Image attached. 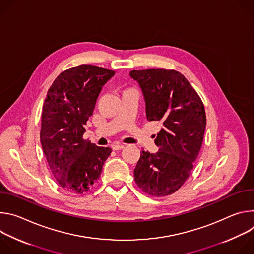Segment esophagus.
Instances as JSON below:
<instances>
[{
  "label": "esophagus",
  "instance_id": "1",
  "mask_svg": "<svg viewBox=\"0 0 254 254\" xmlns=\"http://www.w3.org/2000/svg\"><path fill=\"white\" fill-rule=\"evenodd\" d=\"M124 148H125V146H124V144H121V143H115L112 146V149L114 151H120V150H123Z\"/></svg>",
  "mask_w": 254,
  "mask_h": 254
}]
</instances>
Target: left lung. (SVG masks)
I'll return each mask as SVG.
<instances>
[{
    "label": "left lung",
    "instance_id": "1",
    "mask_svg": "<svg viewBox=\"0 0 254 254\" xmlns=\"http://www.w3.org/2000/svg\"><path fill=\"white\" fill-rule=\"evenodd\" d=\"M129 75L141 88L147 120L162 126L155 139L159 152L140 153L134 181L146 194L165 197L182 187L192 173L206 127L204 104L176 70H132Z\"/></svg>",
    "mask_w": 254,
    "mask_h": 254
}]
</instances>
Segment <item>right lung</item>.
Instances as JSON below:
<instances>
[{
	"instance_id": "obj_1",
	"label": "right lung",
	"mask_w": 254,
	"mask_h": 254,
	"mask_svg": "<svg viewBox=\"0 0 254 254\" xmlns=\"http://www.w3.org/2000/svg\"><path fill=\"white\" fill-rule=\"evenodd\" d=\"M116 72L93 65L69 68L55 78L43 104L40 140L59 186L84 194L97 182L111 148L97 147L83 133L102 86Z\"/></svg>"
}]
</instances>
